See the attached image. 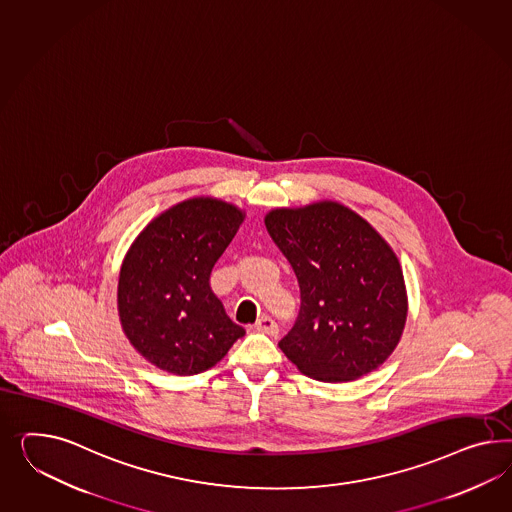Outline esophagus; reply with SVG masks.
Returning <instances> with one entry per match:
<instances>
[{"instance_id": "1", "label": "esophagus", "mask_w": 512, "mask_h": 512, "mask_svg": "<svg viewBox=\"0 0 512 512\" xmlns=\"http://www.w3.org/2000/svg\"><path fill=\"white\" fill-rule=\"evenodd\" d=\"M254 327H256V331H260V333H265V335H278V325L277 323H275V320H271L269 316H262V318H260L258 322L254 323Z\"/></svg>"}]
</instances>
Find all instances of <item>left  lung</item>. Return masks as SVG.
Listing matches in <instances>:
<instances>
[{"label": "left lung", "mask_w": 512, "mask_h": 512, "mask_svg": "<svg viewBox=\"0 0 512 512\" xmlns=\"http://www.w3.org/2000/svg\"><path fill=\"white\" fill-rule=\"evenodd\" d=\"M265 228L292 263L301 310L278 348L308 378L365 376L395 351L408 293L395 250L376 228L333 200L277 207Z\"/></svg>", "instance_id": "8db88e82"}]
</instances>
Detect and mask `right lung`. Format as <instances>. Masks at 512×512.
<instances>
[{"instance_id":"1","label":"right lung","mask_w":512,"mask_h":512,"mask_svg":"<svg viewBox=\"0 0 512 512\" xmlns=\"http://www.w3.org/2000/svg\"><path fill=\"white\" fill-rule=\"evenodd\" d=\"M245 211L211 196L162 211L121 263L117 312L132 348L176 376L209 370L245 335L209 286Z\"/></svg>"}]
</instances>
